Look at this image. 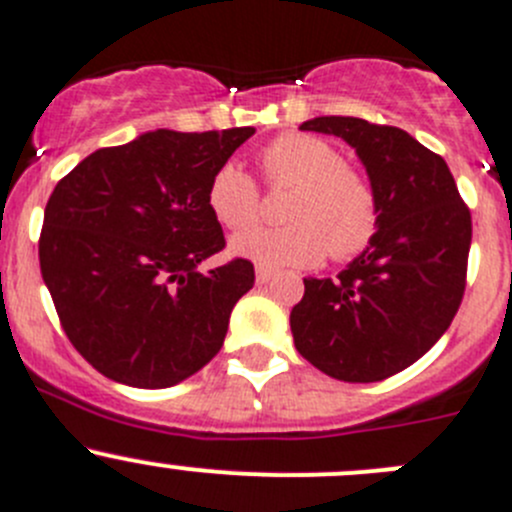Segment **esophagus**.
Segmentation results:
<instances>
[{"instance_id":"34e87169","label":"esophagus","mask_w":512,"mask_h":512,"mask_svg":"<svg viewBox=\"0 0 512 512\" xmlns=\"http://www.w3.org/2000/svg\"><path fill=\"white\" fill-rule=\"evenodd\" d=\"M274 276H276V271L269 269V266H261V264L256 266V281H259V284H269Z\"/></svg>"}]
</instances>
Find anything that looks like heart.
Returning <instances> with one entry per match:
<instances>
[{"mask_svg":"<svg viewBox=\"0 0 512 512\" xmlns=\"http://www.w3.org/2000/svg\"><path fill=\"white\" fill-rule=\"evenodd\" d=\"M271 186H294L284 203V226H256L238 233L231 251L261 266H311L332 253L352 259L372 243L379 228V201L372 183L344 165L326 140L286 133L261 150ZM208 208L231 231L251 226L261 213L256 180L236 163H223L208 183Z\"/></svg>","mask_w":512,"mask_h":512,"instance_id":"heart-1","label":"heart"}]
</instances>
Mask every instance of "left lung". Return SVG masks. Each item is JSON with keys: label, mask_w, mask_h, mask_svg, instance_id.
I'll use <instances>...</instances> for the list:
<instances>
[{"label": "left lung", "mask_w": 512, "mask_h": 512, "mask_svg": "<svg viewBox=\"0 0 512 512\" xmlns=\"http://www.w3.org/2000/svg\"><path fill=\"white\" fill-rule=\"evenodd\" d=\"M301 130L357 150L379 201V228L337 279H304L291 334L306 362L342 382H382L447 332L465 294L470 208L450 168L405 130L314 118Z\"/></svg>", "instance_id": "obj_1"}]
</instances>
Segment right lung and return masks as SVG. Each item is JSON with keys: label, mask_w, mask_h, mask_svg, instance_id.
<instances>
[{"label": "right lung", "mask_w": 512, "mask_h": 512, "mask_svg": "<svg viewBox=\"0 0 512 512\" xmlns=\"http://www.w3.org/2000/svg\"><path fill=\"white\" fill-rule=\"evenodd\" d=\"M253 133L155 130L95 150L52 191L42 279L72 347L107 379L173 387L221 352L253 264L198 271L226 246L208 183Z\"/></svg>", "instance_id": "1"}]
</instances>
